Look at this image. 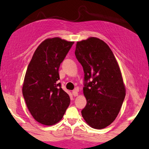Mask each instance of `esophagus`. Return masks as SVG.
<instances>
[{"label":"esophagus","mask_w":149,"mask_h":149,"mask_svg":"<svg viewBox=\"0 0 149 149\" xmlns=\"http://www.w3.org/2000/svg\"><path fill=\"white\" fill-rule=\"evenodd\" d=\"M72 94L74 96V97H75V96H77L78 95V89H75L74 90H73Z\"/></svg>","instance_id":"1"}]
</instances>
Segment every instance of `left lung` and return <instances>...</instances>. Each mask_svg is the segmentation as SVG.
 Returning <instances> with one entry per match:
<instances>
[{"label": "left lung", "mask_w": 149, "mask_h": 149, "mask_svg": "<svg viewBox=\"0 0 149 149\" xmlns=\"http://www.w3.org/2000/svg\"><path fill=\"white\" fill-rule=\"evenodd\" d=\"M75 55L84 73L82 116L90 127L104 129L116 119L126 95L117 60L107 44L94 37L77 41Z\"/></svg>", "instance_id": "1"}]
</instances>
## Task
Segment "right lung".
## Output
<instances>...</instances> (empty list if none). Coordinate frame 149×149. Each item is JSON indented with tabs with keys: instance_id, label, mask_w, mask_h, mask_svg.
Masks as SVG:
<instances>
[{
	"instance_id": "right-lung-1",
	"label": "right lung",
	"mask_w": 149,
	"mask_h": 149,
	"mask_svg": "<svg viewBox=\"0 0 149 149\" xmlns=\"http://www.w3.org/2000/svg\"><path fill=\"white\" fill-rule=\"evenodd\" d=\"M74 42L59 37L48 38L35 51L26 70L22 94L36 120L53 125L63 118L70 99L61 88L59 68Z\"/></svg>"
}]
</instances>
